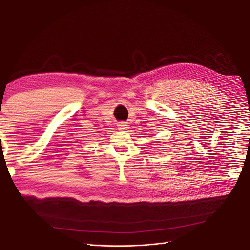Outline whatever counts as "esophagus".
Segmentation results:
<instances>
[{"mask_svg": "<svg viewBox=\"0 0 250 250\" xmlns=\"http://www.w3.org/2000/svg\"><path fill=\"white\" fill-rule=\"evenodd\" d=\"M128 128H129L128 125H127L126 123H124V122H120V123L118 124V129H119V130H121V131L127 130Z\"/></svg>", "mask_w": 250, "mask_h": 250, "instance_id": "esophagus-1", "label": "esophagus"}]
</instances>
